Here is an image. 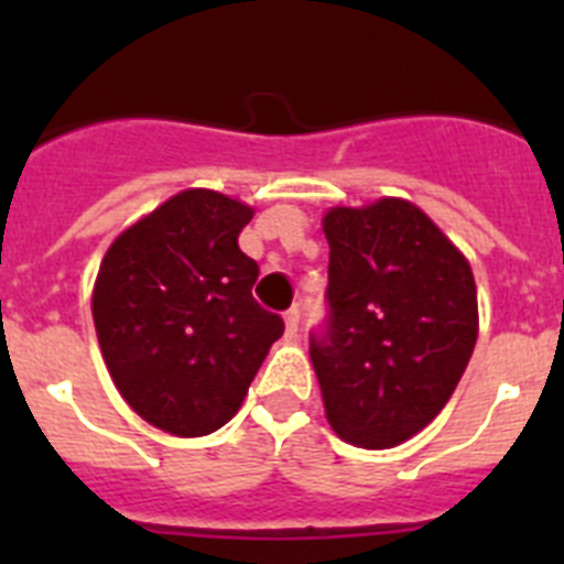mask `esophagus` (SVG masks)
<instances>
[{
    "mask_svg": "<svg viewBox=\"0 0 564 564\" xmlns=\"http://www.w3.org/2000/svg\"><path fill=\"white\" fill-rule=\"evenodd\" d=\"M296 333H299V311L296 307H291V311L285 313V336L296 338Z\"/></svg>",
    "mask_w": 564,
    "mask_h": 564,
    "instance_id": "1",
    "label": "esophagus"
}]
</instances>
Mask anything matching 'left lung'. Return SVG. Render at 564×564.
I'll list each match as a JSON object with an SVG mask.
<instances>
[{
	"label": "left lung",
	"instance_id": "left-lung-1",
	"mask_svg": "<svg viewBox=\"0 0 564 564\" xmlns=\"http://www.w3.org/2000/svg\"><path fill=\"white\" fill-rule=\"evenodd\" d=\"M330 327L311 338L327 423L361 449H392L430 426L471 350L475 273L430 214L403 197L322 217Z\"/></svg>",
	"mask_w": 564,
	"mask_h": 564
}]
</instances>
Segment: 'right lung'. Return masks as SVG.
Instances as JSON below:
<instances>
[{
    "instance_id": "1",
    "label": "right lung",
    "mask_w": 564,
    "mask_h": 564,
    "mask_svg": "<svg viewBox=\"0 0 564 564\" xmlns=\"http://www.w3.org/2000/svg\"><path fill=\"white\" fill-rule=\"evenodd\" d=\"M253 208L186 188L112 239L93 322L112 383L147 423L203 437L231 421L285 325L253 302L259 268L239 251Z\"/></svg>"
}]
</instances>
